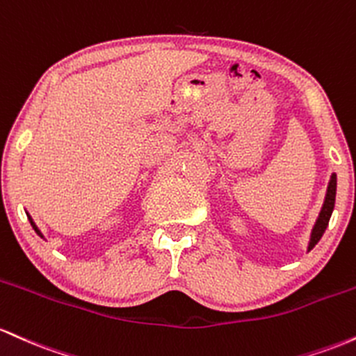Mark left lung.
<instances>
[{
  "mask_svg": "<svg viewBox=\"0 0 356 356\" xmlns=\"http://www.w3.org/2000/svg\"><path fill=\"white\" fill-rule=\"evenodd\" d=\"M334 198H337V175L333 173L328 183V190H326L325 203H323L321 211H319L318 215V220L314 223L313 230H311V238H309V243H307V250L313 249V247L319 242V238L323 237V234H325L326 227H328V222L331 218V213H333V209H334Z\"/></svg>",
  "mask_w": 356,
  "mask_h": 356,
  "instance_id": "8db88e82",
  "label": "left lung"
}]
</instances>
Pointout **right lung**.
Instances as JSON below:
<instances>
[{
	"mask_svg": "<svg viewBox=\"0 0 356 356\" xmlns=\"http://www.w3.org/2000/svg\"><path fill=\"white\" fill-rule=\"evenodd\" d=\"M28 215V213H26ZM28 220H30V223H31V227H33V229H35V232H37V234L40 235V237H43V235H42V232H40L38 230V227L37 225H35V222L33 220H31V217H30V215H28Z\"/></svg>",
	"mask_w": 356,
	"mask_h": 356,
	"instance_id": "obj_1",
	"label": "right lung"
}]
</instances>
